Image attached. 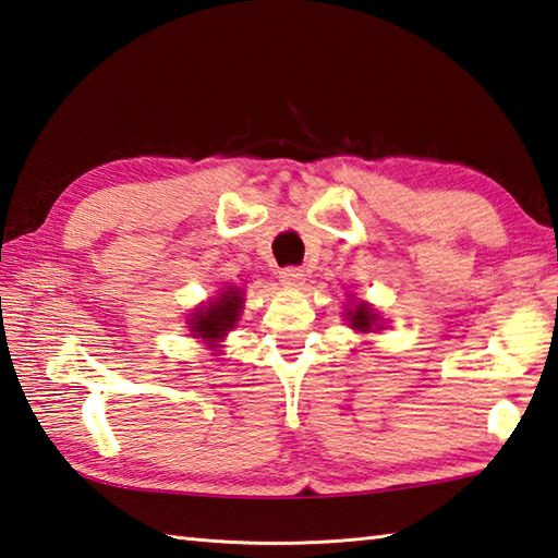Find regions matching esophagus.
<instances>
[{
    "label": "esophagus",
    "mask_w": 558,
    "mask_h": 558,
    "mask_svg": "<svg viewBox=\"0 0 558 558\" xmlns=\"http://www.w3.org/2000/svg\"><path fill=\"white\" fill-rule=\"evenodd\" d=\"M279 281H281V287H287V289H301L303 281H306V275H303L301 267H287L279 271Z\"/></svg>",
    "instance_id": "obj_1"
}]
</instances>
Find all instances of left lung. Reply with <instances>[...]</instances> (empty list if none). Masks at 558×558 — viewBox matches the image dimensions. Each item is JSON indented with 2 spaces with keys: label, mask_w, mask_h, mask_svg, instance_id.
I'll list each match as a JSON object with an SVG mask.
<instances>
[{
  "label": "left lung",
  "mask_w": 558,
  "mask_h": 558,
  "mask_svg": "<svg viewBox=\"0 0 558 558\" xmlns=\"http://www.w3.org/2000/svg\"><path fill=\"white\" fill-rule=\"evenodd\" d=\"M350 320H352V328L366 332V330L374 328L376 315L372 313L369 306H364V303H360V306H356L354 311H350Z\"/></svg>",
  "instance_id": "left-lung-1"
}]
</instances>
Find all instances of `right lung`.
I'll list each match as a JSON object with an SVG mask.
<instances>
[{
	"mask_svg": "<svg viewBox=\"0 0 558 558\" xmlns=\"http://www.w3.org/2000/svg\"><path fill=\"white\" fill-rule=\"evenodd\" d=\"M240 303H243L240 301V291H223V296L214 301L211 306L194 315L192 330L196 332V338H204V340L223 338L226 330L233 328V323L238 320Z\"/></svg>",
	"mask_w": 558,
	"mask_h": 558,
	"instance_id": "add662e5",
	"label": "right lung"
}]
</instances>
